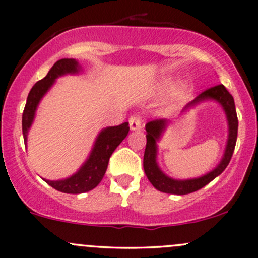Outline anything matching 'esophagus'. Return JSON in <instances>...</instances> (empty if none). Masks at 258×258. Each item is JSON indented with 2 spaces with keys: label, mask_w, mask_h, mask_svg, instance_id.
Here are the masks:
<instances>
[{
  "label": "esophagus",
  "mask_w": 258,
  "mask_h": 258,
  "mask_svg": "<svg viewBox=\"0 0 258 258\" xmlns=\"http://www.w3.org/2000/svg\"><path fill=\"white\" fill-rule=\"evenodd\" d=\"M130 128L132 131H137V130L142 128V119L139 116H131L128 120Z\"/></svg>",
  "instance_id": "34e87169"
}]
</instances>
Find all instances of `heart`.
<instances>
[{"label":"heart","mask_w":258,"mask_h":258,"mask_svg":"<svg viewBox=\"0 0 258 258\" xmlns=\"http://www.w3.org/2000/svg\"><path fill=\"white\" fill-rule=\"evenodd\" d=\"M172 84H173L172 80H171V79H165V80H162L161 84H160V88H161V90H167V88H170L171 86H172ZM185 90H186L185 85H180L179 87L173 92V94H172V100H173V102H177V100H179L180 98H182L183 94H184Z\"/></svg>","instance_id":"b5f03b06"}]
</instances>
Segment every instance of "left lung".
Listing matches in <instances>:
<instances>
[{"label": "left lung", "instance_id": "left-lung-1", "mask_svg": "<svg viewBox=\"0 0 258 258\" xmlns=\"http://www.w3.org/2000/svg\"><path fill=\"white\" fill-rule=\"evenodd\" d=\"M206 100H215L223 108L228 122V139L223 158H222L220 164L204 176L189 179H174L162 172L161 168L159 167L158 161H156V158H158V144L156 143L160 141L165 130L167 128L170 121L166 119H159L150 121L146 125L147 147L143 159L144 172H146L149 182L154 185V188L162 191V193L185 195L199 190L203 186L209 184L211 180H214L216 177L220 176L226 170L230 159H232L236 137H238V116H236L234 98L223 85H217L215 87L204 91L194 100L188 103L185 108L183 109V112L188 109L194 108L195 105L200 104V103L206 102Z\"/></svg>", "mask_w": 258, "mask_h": 258}]
</instances>
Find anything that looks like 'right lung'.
Here are the masks:
<instances>
[{"label":"right lung","mask_w":258,"mask_h":258,"mask_svg":"<svg viewBox=\"0 0 258 258\" xmlns=\"http://www.w3.org/2000/svg\"><path fill=\"white\" fill-rule=\"evenodd\" d=\"M80 72H81V67H80L79 61L76 59H60L53 65L48 74L42 80H40L32 86L28 99H26L22 120L23 136H24L25 144L26 141H28L29 130H30L32 122H34L37 106L44 94L49 91V88L52 87L58 78L67 75V74H72V75L73 74H79ZM128 131V122H123L119 126H110L103 128L99 132V135L97 136L90 156L73 176L59 180L44 179V182L48 183L52 188L57 189L58 191L67 194H81L92 190L103 179L106 168H108V162L111 154L119 147L121 142L126 138Z\"/></svg>","instance_id":"right-lung-1"}]
</instances>
